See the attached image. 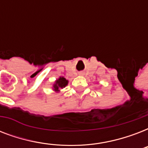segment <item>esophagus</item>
Wrapping results in <instances>:
<instances>
[{
  "label": "esophagus",
  "mask_w": 148,
  "mask_h": 148,
  "mask_svg": "<svg viewBox=\"0 0 148 148\" xmlns=\"http://www.w3.org/2000/svg\"><path fill=\"white\" fill-rule=\"evenodd\" d=\"M79 74H80V75H84V73L83 72H81V73H80Z\"/></svg>",
  "instance_id": "esophagus-1"
}]
</instances>
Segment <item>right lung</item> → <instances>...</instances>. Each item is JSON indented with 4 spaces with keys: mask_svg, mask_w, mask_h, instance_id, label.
<instances>
[{
    "mask_svg": "<svg viewBox=\"0 0 148 148\" xmlns=\"http://www.w3.org/2000/svg\"><path fill=\"white\" fill-rule=\"evenodd\" d=\"M68 84V81L66 80L64 77H60L58 80H56L55 83L53 84V90L55 92H59V90L61 88H65Z\"/></svg>",
    "mask_w": 148,
    "mask_h": 148,
    "instance_id": "obj_1",
    "label": "right lung"
}]
</instances>
